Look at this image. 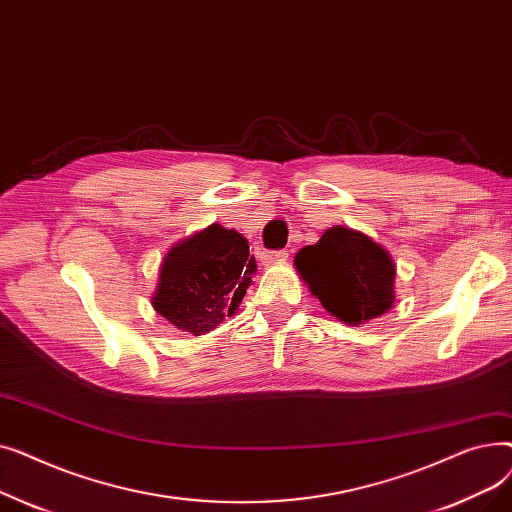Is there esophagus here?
<instances>
[{"label":"esophagus","instance_id":"esophagus-1","mask_svg":"<svg viewBox=\"0 0 512 512\" xmlns=\"http://www.w3.org/2000/svg\"><path fill=\"white\" fill-rule=\"evenodd\" d=\"M288 259V251H263L261 253V261L263 265H270V263H280Z\"/></svg>","mask_w":512,"mask_h":512}]
</instances>
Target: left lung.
<instances>
[{
    "label": "left lung",
    "instance_id": "left-lung-1",
    "mask_svg": "<svg viewBox=\"0 0 512 512\" xmlns=\"http://www.w3.org/2000/svg\"><path fill=\"white\" fill-rule=\"evenodd\" d=\"M294 267L328 313L348 326L365 324L394 305L396 265L367 234L334 226L294 257Z\"/></svg>",
    "mask_w": 512,
    "mask_h": 512
}]
</instances>
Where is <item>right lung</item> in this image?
<instances>
[{
    "instance_id": "obj_1",
    "label": "right lung",
    "mask_w": 512,
    "mask_h": 512,
    "mask_svg": "<svg viewBox=\"0 0 512 512\" xmlns=\"http://www.w3.org/2000/svg\"><path fill=\"white\" fill-rule=\"evenodd\" d=\"M255 272L247 238L211 224L166 253L151 305L178 330L201 336L234 315Z\"/></svg>"
}]
</instances>
